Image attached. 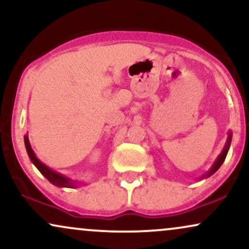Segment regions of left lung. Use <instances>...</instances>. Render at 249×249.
<instances>
[{
	"label": "left lung",
	"mask_w": 249,
	"mask_h": 249,
	"mask_svg": "<svg viewBox=\"0 0 249 249\" xmlns=\"http://www.w3.org/2000/svg\"><path fill=\"white\" fill-rule=\"evenodd\" d=\"M230 143H231V134L229 135V139H228V141H226V144H225L224 149H223L222 154H221V155H219L218 159H217V161L215 162V164H213L212 170H210V171L206 176H212L213 174H215L217 170L221 168V165L223 164V162H224V160H225V157H226V154H228ZM206 176H204V177H206Z\"/></svg>",
	"instance_id": "left-lung-1"
}]
</instances>
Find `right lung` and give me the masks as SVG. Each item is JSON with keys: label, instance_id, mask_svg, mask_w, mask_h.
Segmentation results:
<instances>
[{"label": "right lung", "instance_id": "obj_1", "mask_svg": "<svg viewBox=\"0 0 249 249\" xmlns=\"http://www.w3.org/2000/svg\"><path fill=\"white\" fill-rule=\"evenodd\" d=\"M25 146H26L27 154H28V156H30L31 161L34 163V165L36 166L37 170H39L41 174L45 176V177L48 179L52 184H54V185H56V186H59V187H74V184L70 180V179L63 177L62 175H59V174H57V172H54L53 170L47 168L45 164H42V163H41L39 160L36 159V156L34 155L32 148H31V144H30V141H28L27 135L25 137Z\"/></svg>", "mask_w": 249, "mask_h": 249}]
</instances>
